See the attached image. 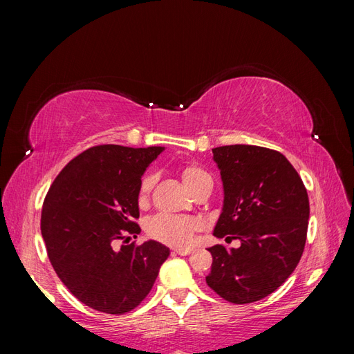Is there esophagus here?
Listing matches in <instances>:
<instances>
[{"label": "esophagus", "instance_id": "esophagus-1", "mask_svg": "<svg viewBox=\"0 0 354 354\" xmlns=\"http://www.w3.org/2000/svg\"><path fill=\"white\" fill-rule=\"evenodd\" d=\"M192 252L190 248H178V250H174V254H178V255H189Z\"/></svg>", "mask_w": 354, "mask_h": 354}]
</instances>
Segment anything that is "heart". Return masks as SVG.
<instances>
[{"label": "heart", "mask_w": 354, "mask_h": 354, "mask_svg": "<svg viewBox=\"0 0 354 354\" xmlns=\"http://www.w3.org/2000/svg\"><path fill=\"white\" fill-rule=\"evenodd\" d=\"M181 178L190 192L203 181L211 180L207 171H203L198 165H186L181 169ZM153 185L155 176L146 174L140 181V186H138V201L146 202ZM198 229L199 221L195 218L173 216V214H159L149 223L147 233L151 238L171 246H187L194 241Z\"/></svg>", "instance_id": "b5f03b06"}]
</instances>
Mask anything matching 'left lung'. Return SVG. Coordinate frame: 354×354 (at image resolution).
I'll return each mask as SVG.
<instances>
[{
    "label": "left lung",
    "mask_w": 354,
    "mask_h": 354,
    "mask_svg": "<svg viewBox=\"0 0 354 354\" xmlns=\"http://www.w3.org/2000/svg\"><path fill=\"white\" fill-rule=\"evenodd\" d=\"M224 199L214 236L239 239V248L214 245L208 286L233 304L276 291L301 259L308 196L291 162L272 149L232 145L212 149Z\"/></svg>",
    "instance_id": "left-lung-1"
}]
</instances>
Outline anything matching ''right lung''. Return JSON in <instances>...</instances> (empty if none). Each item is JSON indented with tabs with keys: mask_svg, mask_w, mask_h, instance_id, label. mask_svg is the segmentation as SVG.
Listing matches in <instances>:
<instances>
[{
	"mask_svg": "<svg viewBox=\"0 0 354 354\" xmlns=\"http://www.w3.org/2000/svg\"><path fill=\"white\" fill-rule=\"evenodd\" d=\"M164 147L94 146L53 181L41 212V234L53 269L81 303L109 315L140 304L169 250L156 241L121 245L140 233L138 186Z\"/></svg>",
	"mask_w": 354,
	"mask_h": 354,
	"instance_id": "right-lung-1",
	"label": "right lung"
}]
</instances>
